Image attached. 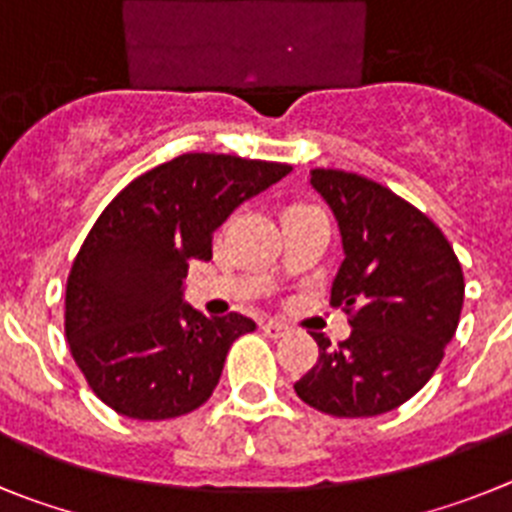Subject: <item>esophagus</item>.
I'll return each mask as SVG.
<instances>
[{"instance_id": "obj_1", "label": "esophagus", "mask_w": 512, "mask_h": 512, "mask_svg": "<svg viewBox=\"0 0 512 512\" xmlns=\"http://www.w3.org/2000/svg\"><path fill=\"white\" fill-rule=\"evenodd\" d=\"M262 332L268 337H283L291 332V327H288L286 322H278V319H265V322H262Z\"/></svg>"}]
</instances>
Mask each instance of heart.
I'll use <instances>...</instances> for the list:
<instances>
[{"mask_svg": "<svg viewBox=\"0 0 512 512\" xmlns=\"http://www.w3.org/2000/svg\"><path fill=\"white\" fill-rule=\"evenodd\" d=\"M306 203H293V206H288V208H304Z\"/></svg>", "mask_w": 512, "mask_h": 512, "instance_id": "heart-1", "label": "heart"}]
</instances>
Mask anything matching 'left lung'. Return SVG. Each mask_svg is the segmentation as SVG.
Instances as JSON below:
<instances>
[{
  "mask_svg": "<svg viewBox=\"0 0 512 512\" xmlns=\"http://www.w3.org/2000/svg\"><path fill=\"white\" fill-rule=\"evenodd\" d=\"M335 211L342 260L330 304L348 314L350 337L319 358L293 389L332 417L397 410L428 384L459 327L464 273L451 242L402 195L345 170H311Z\"/></svg>",
  "mask_w": 512,
  "mask_h": 512,
  "instance_id": "obj_1",
  "label": "left lung"
}]
</instances>
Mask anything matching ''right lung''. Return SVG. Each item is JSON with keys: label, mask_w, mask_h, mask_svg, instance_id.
Here are the masks:
<instances>
[{"label": "right lung", "mask_w": 512, "mask_h": 512, "mask_svg": "<svg viewBox=\"0 0 512 512\" xmlns=\"http://www.w3.org/2000/svg\"><path fill=\"white\" fill-rule=\"evenodd\" d=\"M291 164L180 154L131 180L105 206L66 281L64 330L84 379L118 415L170 420L213 394L231 342L255 330L242 314L203 317L182 304L193 260L213 231Z\"/></svg>", "instance_id": "right-lung-1"}]
</instances>
